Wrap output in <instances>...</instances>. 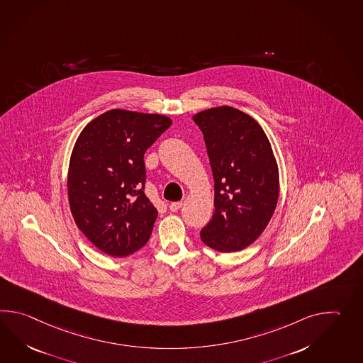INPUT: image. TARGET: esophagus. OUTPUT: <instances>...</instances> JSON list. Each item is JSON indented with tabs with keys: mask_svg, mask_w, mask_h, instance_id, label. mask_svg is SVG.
Masks as SVG:
<instances>
[{
	"mask_svg": "<svg viewBox=\"0 0 363 363\" xmlns=\"http://www.w3.org/2000/svg\"><path fill=\"white\" fill-rule=\"evenodd\" d=\"M181 207H182V201H173V203H170L169 210L172 212H177Z\"/></svg>",
	"mask_w": 363,
	"mask_h": 363,
	"instance_id": "34e87169",
	"label": "esophagus"
}]
</instances>
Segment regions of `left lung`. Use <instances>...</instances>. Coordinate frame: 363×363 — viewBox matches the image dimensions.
Returning a JSON list of instances; mask_svg holds the SVG:
<instances>
[{
	"mask_svg": "<svg viewBox=\"0 0 363 363\" xmlns=\"http://www.w3.org/2000/svg\"><path fill=\"white\" fill-rule=\"evenodd\" d=\"M215 179V211L201 229L208 247L232 252L247 247L266 229L279 199V169L258 122L232 106L195 114Z\"/></svg>",
	"mask_w": 363,
	"mask_h": 363,
	"instance_id": "8db88e82",
	"label": "left lung"
}]
</instances>
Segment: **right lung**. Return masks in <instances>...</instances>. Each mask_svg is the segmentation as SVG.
<instances>
[{
    "label": "right lung",
    "mask_w": 363,
    "mask_h": 363,
    "mask_svg": "<svg viewBox=\"0 0 363 363\" xmlns=\"http://www.w3.org/2000/svg\"><path fill=\"white\" fill-rule=\"evenodd\" d=\"M170 125L160 114L112 109L89 122L74 145L70 210L108 255L128 257L150 240L157 210L145 194V153Z\"/></svg>",
    "instance_id": "right-lung-1"
}]
</instances>
